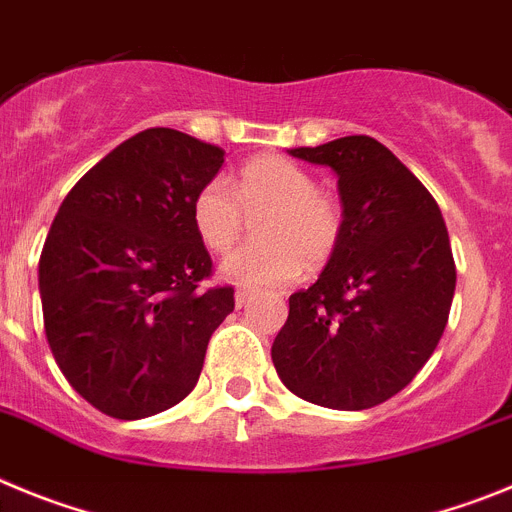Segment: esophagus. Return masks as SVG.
Listing matches in <instances>:
<instances>
[{
	"label": "esophagus",
	"mask_w": 512,
	"mask_h": 512,
	"mask_svg": "<svg viewBox=\"0 0 512 512\" xmlns=\"http://www.w3.org/2000/svg\"><path fill=\"white\" fill-rule=\"evenodd\" d=\"M252 293L250 290H237V293H234V303H237V308H242V306H247V303L252 301Z\"/></svg>",
	"instance_id": "obj_1"
}]
</instances>
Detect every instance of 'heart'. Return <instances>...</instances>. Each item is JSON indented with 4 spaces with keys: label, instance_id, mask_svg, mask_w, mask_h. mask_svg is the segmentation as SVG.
<instances>
[{
    "label": "heart",
    "instance_id": "b5f03b06",
    "mask_svg": "<svg viewBox=\"0 0 512 512\" xmlns=\"http://www.w3.org/2000/svg\"><path fill=\"white\" fill-rule=\"evenodd\" d=\"M257 219V237L222 262V275L245 288H273L319 270L339 250L344 209L316 178L280 155H260L239 170L234 191L211 178L196 191L191 222L216 255H227Z\"/></svg>",
    "mask_w": 512,
    "mask_h": 512
}]
</instances>
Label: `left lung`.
<instances>
[{"label":"left lung","mask_w":512,"mask_h":512,"mask_svg":"<svg viewBox=\"0 0 512 512\" xmlns=\"http://www.w3.org/2000/svg\"><path fill=\"white\" fill-rule=\"evenodd\" d=\"M288 153L334 170L344 237L319 280L288 298L273 365L298 398L365 411L400 393L444 334L457 285L449 232L426 186L372 137Z\"/></svg>","instance_id":"obj_1"}]
</instances>
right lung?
Masks as SVG:
<instances>
[{"instance_id":"1","label":"right lung","mask_w":512,"mask_h":512,"mask_svg":"<svg viewBox=\"0 0 512 512\" xmlns=\"http://www.w3.org/2000/svg\"><path fill=\"white\" fill-rule=\"evenodd\" d=\"M222 165V147L153 127L101 158L55 214L40 255L45 336L71 388L107 416L181 403L234 311V288H199L211 257L191 222Z\"/></svg>"}]
</instances>
